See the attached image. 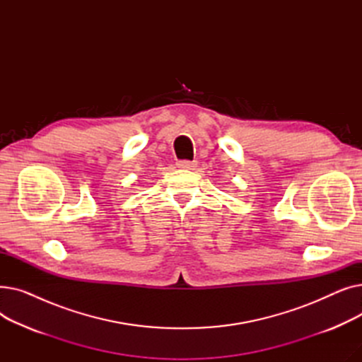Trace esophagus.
<instances>
[{
  "label": "esophagus",
  "instance_id": "esophagus-1",
  "mask_svg": "<svg viewBox=\"0 0 362 362\" xmlns=\"http://www.w3.org/2000/svg\"><path fill=\"white\" fill-rule=\"evenodd\" d=\"M177 167L182 168V170H194L197 167V163L195 161H186V160H183V161L177 163Z\"/></svg>",
  "mask_w": 362,
  "mask_h": 362
}]
</instances>
